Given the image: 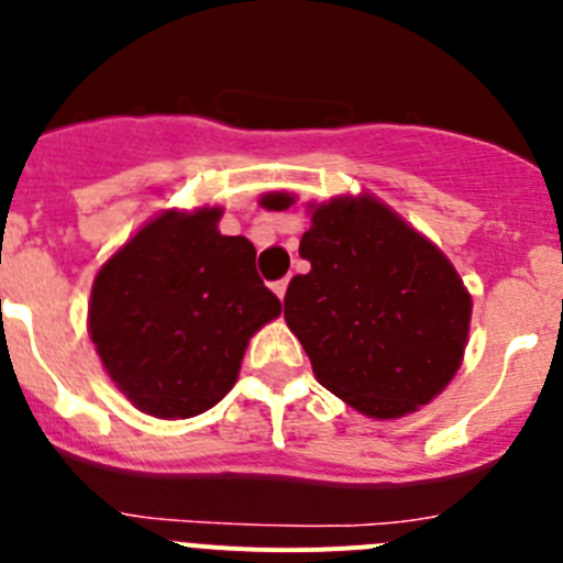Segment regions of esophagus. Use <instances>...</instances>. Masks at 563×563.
I'll return each mask as SVG.
<instances>
[{"mask_svg":"<svg viewBox=\"0 0 563 563\" xmlns=\"http://www.w3.org/2000/svg\"><path fill=\"white\" fill-rule=\"evenodd\" d=\"M287 285H290V278H278V282H273V292H276L278 298H285Z\"/></svg>","mask_w":563,"mask_h":563,"instance_id":"obj_1","label":"esophagus"}]
</instances>
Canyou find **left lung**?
Wrapping results in <instances>:
<instances>
[{
	"label": "left lung",
	"instance_id": "left-lung-1",
	"mask_svg": "<svg viewBox=\"0 0 563 563\" xmlns=\"http://www.w3.org/2000/svg\"><path fill=\"white\" fill-rule=\"evenodd\" d=\"M290 202L267 194L262 206L285 211ZM298 253L310 271L290 278L285 318L324 389L391 420L449 386L471 296L429 239L372 197H343L312 211Z\"/></svg>",
	"mask_w": 563,
	"mask_h": 563
}]
</instances>
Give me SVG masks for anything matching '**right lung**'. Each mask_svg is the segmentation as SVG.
<instances>
[{"label": "right lung", "instance_id": "right-lung-1", "mask_svg": "<svg viewBox=\"0 0 563 563\" xmlns=\"http://www.w3.org/2000/svg\"><path fill=\"white\" fill-rule=\"evenodd\" d=\"M220 208L168 211L98 271L89 335L103 369L141 411L194 417L222 400L258 327L282 301L256 273V247L217 231Z\"/></svg>", "mask_w": 563, "mask_h": 563}]
</instances>
